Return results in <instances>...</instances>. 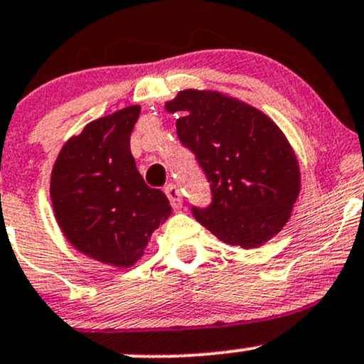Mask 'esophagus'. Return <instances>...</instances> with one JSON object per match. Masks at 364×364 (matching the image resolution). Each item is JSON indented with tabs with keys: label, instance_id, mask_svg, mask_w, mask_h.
<instances>
[{
	"label": "esophagus",
	"instance_id": "obj_1",
	"mask_svg": "<svg viewBox=\"0 0 364 364\" xmlns=\"http://www.w3.org/2000/svg\"><path fill=\"white\" fill-rule=\"evenodd\" d=\"M164 191H166L167 198H169L171 205H173L174 209L181 207V193H179V188L174 185V183H169V185H167L166 188H164Z\"/></svg>",
	"mask_w": 364,
	"mask_h": 364
}]
</instances>
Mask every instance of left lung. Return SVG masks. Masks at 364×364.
Returning <instances> with one entry per match:
<instances>
[{"mask_svg":"<svg viewBox=\"0 0 364 364\" xmlns=\"http://www.w3.org/2000/svg\"><path fill=\"white\" fill-rule=\"evenodd\" d=\"M178 138L195 154L213 202L191 207L221 242L254 249L287 225L301 191V171L289 139L261 110L218 91L185 90L166 103Z\"/></svg>","mask_w":364,"mask_h":364,"instance_id":"left-lung-1","label":"left lung"}]
</instances>
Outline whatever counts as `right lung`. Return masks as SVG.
Segmentation results:
<instances>
[{"label":"right lung","instance_id":"add662e5","mask_svg":"<svg viewBox=\"0 0 364 364\" xmlns=\"http://www.w3.org/2000/svg\"><path fill=\"white\" fill-rule=\"evenodd\" d=\"M139 110L131 105L86 124L62 146L51 171V203L67 240L117 267L133 266L171 214L166 195L143 181L131 155Z\"/></svg>","mask_w":364,"mask_h":364}]
</instances>
